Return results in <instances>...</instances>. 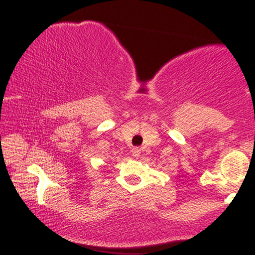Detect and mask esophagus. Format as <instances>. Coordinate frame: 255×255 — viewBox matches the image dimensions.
Wrapping results in <instances>:
<instances>
[{"instance_id":"obj_1","label":"esophagus","mask_w":255,"mask_h":255,"mask_svg":"<svg viewBox=\"0 0 255 255\" xmlns=\"http://www.w3.org/2000/svg\"><path fill=\"white\" fill-rule=\"evenodd\" d=\"M140 154H141V149L138 147H135V148L131 149V155H133L134 157H138Z\"/></svg>"}]
</instances>
